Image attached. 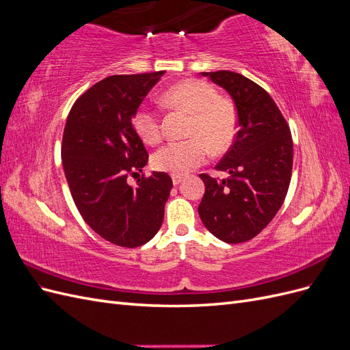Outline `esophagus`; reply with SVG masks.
<instances>
[{
    "instance_id": "obj_1",
    "label": "esophagus",
    "mask_w": 350,
    "mask_h": 350,
    "mask_svg": "<svg viewBox=\"0 0 350 350\" xmlns=\"http://www.w3.org/2000/svg\"><path fill=\"white\" fill-rule=\"evenodd\" d=\"M183 181H184V176H181V175H172L174 185H179Z\"/></svg>"
}]
</instances>
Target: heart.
I'll use <instances>...</instances> for the list:
<instances>
[{
    "mask_svg": "<svg viewBox=\"0 0 350 350\" xmlns=\"http://www.w3.org/2000/svg\"><path fill=\"white\" fill-rule=\"evenodd\" d=\"M169 108L181 109L191 115L188 135L184 142H171L162 146L153 156L156 171L172 175H187L203 165L210 154L226 149L237 133V109L232 102L219 98L217 92L201 80H185L174 84L162 96ZM133 129L147 144L161 140V121L157 113L142 107L133 115Z\"/></svg>",
    "mask_w": 350,
    "mask_h": 350,
    "instance_id": "1",
    "label": "heart"
}]
</instances>
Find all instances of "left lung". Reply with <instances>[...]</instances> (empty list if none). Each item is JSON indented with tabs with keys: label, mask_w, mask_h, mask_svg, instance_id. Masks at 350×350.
Segmentation results:
<instances>
[{
	"label": "left lung",
	"mask_w": 350,
	"mask_h": 350,
	"mask_svg": "<svg viewBox=\"0 0 350 350\" xmlns=\"http://www.w3.org/2000/svg\"><path fill=\"white\" fill-rule=\"evenodd\" d=\"M228 92L237 108L238 133L217 163L229 174H201L206 191L198 215L210 234L228 243L252 239L282 207L292 175L291 130L270 94L234 71L200 72Z\"/></svg>",
	"instance_id": "left-lung-1"
}]
</instances>
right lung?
<instances>
[{"label": "right lung", "mask_w": 350, "mask_h": 350, "mask_svg": "<svg viewBox=\"0 0 350 350\" xmlns=\"http://www.w3.org/2000/svg\"><path fill=\"white\" fill-rule=\"evenodd\" d=\"M165 71L111 76L72 105L62 135L64 174L84 221L115 245L134 248L161 229L172 179L165 172L126 183L142 172L147 152L133 115Z\"/></svg>", "instance_id": "right-lung-1"}]
</instances>
